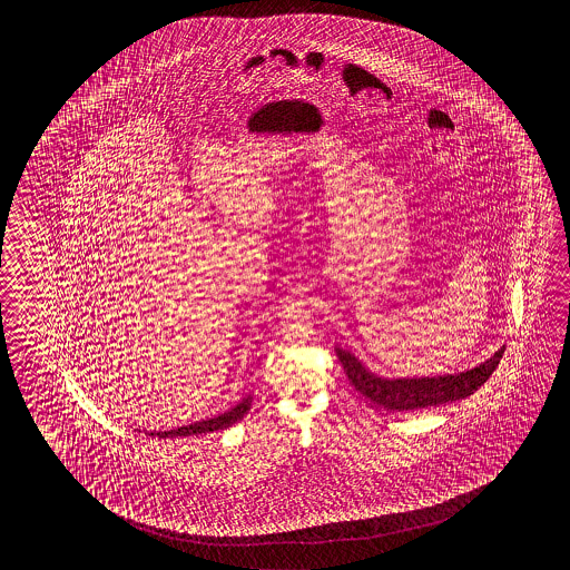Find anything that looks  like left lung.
<instances>
[{
	"label": "left lung",
	"instance_id": "left-lung-1",
	"mask_svg": "<svg viewBox=\"0 0 570 570\" xmlns=\"http://www.w3.org/2000/svg\"><path fill=\"white\" fill-rule=\"evenodd\" d=\"M503 351L505 348L497 351L489 361L474 366L473 371L459 373V375L383 379L375 373H368L351 352L336 346L340 363L344 366V373L354 389L361 391L363 397L373 401L375 405L387 412H413V410L434 407V405L464 400L473 395L474 391L493 375L497 364L503 356Z\"/></svg>",
	"mask_w": 570,
	"mask_h": 570
}]
</instances>
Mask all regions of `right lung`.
<instances>
[{
  "mask_svg": "<svg viewBox=\"0 0 570 570\" xmlns=\"http://www.w3.org/2000/svg\"><path fill=\"white\" fill-rule=\"evenodd\" d=\"M250 397L240 401L236 407H232L230 412L222 413L216 417H209L204 422H195L191 425H183L177 430H169V432H150L148 436L158 438H175V436H194V434H207V432H216V430H224V428H230L232 424H236L238 420H243L244 413L250 410Z\"/></svg>",
  "mask_w": 570,
  "mask_h": 570,
  "instance_id": "obj_1",
  "label": "right lung"
}]
</instances>
